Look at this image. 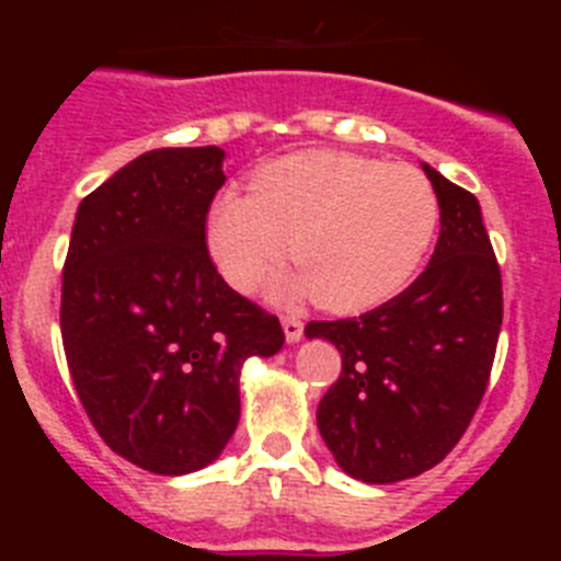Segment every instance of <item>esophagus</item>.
<instances>
[{"mask_svg": "<svg viewBox=\"0 0 561 561\" xmlns=\"http://www.w3.org/2000/svg\"><path fill=\"white\" fill-rule=\"evenodd\" d=\"M284 334H286V340H289V342H297L300 336H304V323H300L297 317L286 314L284 317Z\"/></svg>", "mask_w": 561, "mask_h": 561, "instance_id": "1", "label": "esophagus"}]
</instances>
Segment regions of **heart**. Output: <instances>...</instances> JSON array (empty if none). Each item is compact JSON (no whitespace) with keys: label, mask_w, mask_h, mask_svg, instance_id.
Masks as SVG:
<instances>
[{"label":"heart","mask_w":561,"mask_h":561,"mask_svg":"<svg viewBox=\"0 0 561 561\" xmlns=\"http://www.w3.org/2000/svg\"><path fill=\"white\" fill-rule=\"evenodd\" d=\"M433 182L413 165L345 151H297L257 168L252 193L227 187L207 213V250L236 291H252L289 255L275 286L354 314L408 284L438 230Z\"/></svg>","instance_id":"1"}]
</instances>
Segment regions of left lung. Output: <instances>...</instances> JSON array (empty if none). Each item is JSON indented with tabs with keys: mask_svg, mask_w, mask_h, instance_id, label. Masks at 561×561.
Instances as JSON below:
<instances>
[{
	"mask_svg": "<svg viewBox=\"0 0 561 561\" xmlns=\"http://www.w3.org/2000/svg\"><path fill=\"white\" fill-rule=\"evenodd\" d=\"M424 171L440 207L427 270L365 314L306 325L342 356L317 427L362 483L415 478L453 453L489 388L503 325V277L478 199Z\"/></svg>",
	"mask_w": 561,
	"mask_h": 561,
	"instance_id": "left-lung-1",
	"label": "left lung"
}]
</instances>
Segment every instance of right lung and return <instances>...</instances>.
<instances>
[{"mask_svg": "<svg viewBox=\"0 0 561 561\" xmlns=\"http://www.w3.org/2000/svg\"><path fill=\"white\" fill-rule=\"evenodd\" d=\"M225 151L157 148L81 202L61 275L67 368L106 447L153 474L196 472L236 433L238 374L284 345L275 314L207 252Z\"/></svg>", "mask_w": 561, "mask_h": 561, "instance_id": "1", "label": "right lung"}]
</instances>
